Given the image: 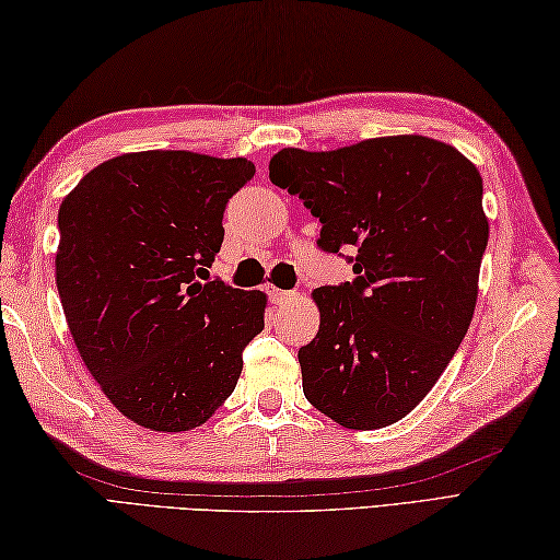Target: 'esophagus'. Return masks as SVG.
I'll return each instance as SVG.
<instances>
[{
    "label": "esophagus",
    "mask_w": 560,
    "mask_h": 560,
    "mask_svg": "<svg viewBox=\"0 0 560 560\" xmlns=\"http://www.w3.org/2000/svg\"><path fill=\"white\" fill-rule=\"evenodd\" d=\"M267 295H269V301L273 305H287V303H291L295 299V291H281L277 287H269Z\"/></svg>",
    "instance_id": "1"
}]
</instances>
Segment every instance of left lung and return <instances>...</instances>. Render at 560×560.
I'll return each mask as SVG.
<instances>
[{
    "mask_svg": "<svg viewBox=\"0 0 560 560\" xmlns=\"http://www.w3.org/2000/svg\"><path fill=\"white\" fill-rule=\"evenodd\" d=\"M273 185L323 223L317 247L353 265L319 287V329L299 351L315 409L355 431L404 419L467 335L489 221L477 165L443 141L401 135L337 151L283 149Z\"/></svg>",
    "mask_w": 560,
    "mask_h": 560,
    "instance_id": "8db88e82",
    "label": "left lung"
}]
</instances>
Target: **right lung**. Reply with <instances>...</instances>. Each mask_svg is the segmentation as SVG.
Wrapping results in <instances>:
<instances>
[{
    "mask_svg": "<svg viewBox=\"0 0 560 560\" xmlns=\"http://www.w3.org/2000/svg\"><path fill=\"white\" fill-rule=\"evenodd\" d=\"M247 159L189 151L101 163L57 213V291L83 363L127 419L180 433L235 389L267 295L209 279Z\"/></svg>",
    "mask_w": 560,
    "mask_h": 560,
    "instance_id": "obj_1",
    "label": "right lung"
}]
</instances>
